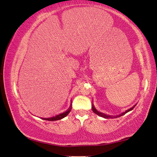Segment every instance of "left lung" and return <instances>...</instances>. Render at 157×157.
<instances>
[{"instance_id":"obj_1","label":"left lung","mask_w":157,"mask_h":157,"mask_svg":"<svg viewBox=\"0 0 157 157\" xmlns=\"http://www.w3.org/2000/svg\"><path fill=\"white\" fill-rule=\"evenodd\" d=\"M135 107V106H134L132 108H130V109H128V110H127L126 111H125L124 113H121L120 115H119V116H117V117H121V116H122V115H125V114L126 113H127L128 112H129V111H130V110H132ZM92 108H93V111L94 113H95V114H97V115H99V116H100V117H104V118H110V117H112V116H110V115H105V114H104V113H100V112H98V110H97L95 108H94V106L93 105V106H92Z\"/></svg>"}]
</instances>
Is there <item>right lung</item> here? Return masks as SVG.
<instances>
[{
  "instance_id": "right-lung-1",
  "label": "right lung",
  "mask_w": 157,
  "mask_h": 157,
  "mask_svg": "<svg viewBox=\"0 0 157 157\" xmlns=\"http://www.w3.org/2000/svg\"><path fill=\"white\" fill-rule=\"evenodd\" d=\"M71 110V106H70L69 109L66 112H64L62 114H59L58 115H56L55 117H51V118H42V119H44V120H48V121H56V120H59V119H61L62 118L65 117L68 115V114L70 113V111Z\"/></svg>"
}]
</instances>
